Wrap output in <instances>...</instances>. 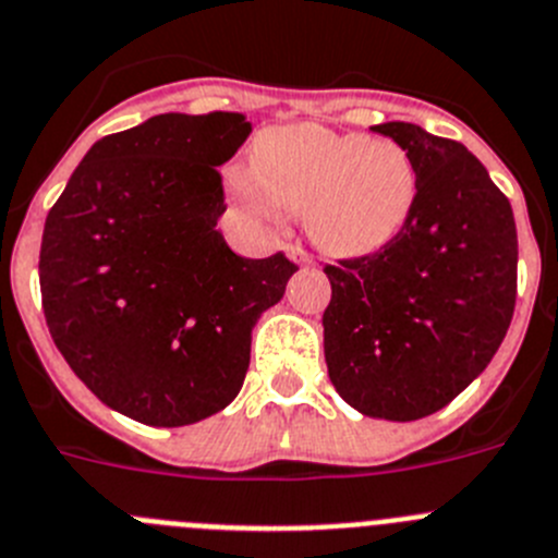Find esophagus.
Segmentation results:
<instances>
[{
  "mask_svg": "<svg viewBox=\"0 0 558 558\" xmlns=\"http://www.w3.org/2000/svg\"><path fill=\"white\" fill-rule=\"evenodd\" d=\"M286 253H289V258L298 260V264H311V255L305 253L300 244H289V247H286Z\"/></svg>",
  "mask_w": 558,
  "mask_h": 558,
  "instance_id": "1",
  "label": "esophagus"
}]
</instances>
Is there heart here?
I'll use <instances>...</instances> for the list:
<instances>
[{
  "label": "heart",
  "instance_id": "heart-1",
  "mask_svg": "<svg viewBox=\"0 0 558 558\" xmlns=\"http://www.w3.org/2000/svg\"><path fill=\"white\" fill-rule=\"evenodd\" d=\"M250 174L230 180L235 197L264 219L278 217V208L305 217L311 239L330 255H366L389 244L416 197L414 163L398 142L323 124L258 133Z\"/></svg>",
  "mask_w": 558,
  "mask_h": 558
}]
</instances>
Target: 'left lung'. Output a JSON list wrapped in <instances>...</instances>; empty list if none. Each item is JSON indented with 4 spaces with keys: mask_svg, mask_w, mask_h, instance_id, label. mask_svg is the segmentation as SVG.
<instances>
[{
    "mask_svg": "<svg viewBox=\"0 0 558 558\" xmlns=\"http://www.w3.org/2000/svg\"><path fill=\"white\" fill-rule=\"evenodd\" d=\"M373 130L409 153L414 208L378 253L325 264V364L355 411L411 423L445 409L498 353L517 300V228L464 144L409 122Z\"/></svg>",
    "mask_w": 558,
    "mask_h": 558,
    "instance_id": "left-lung-1",
    "label": "left lung"
}]
</instances>
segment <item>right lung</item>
I'll return each instance as SVG.
<instances>
[{
    "mask_svg": "<svg viewBox=\"0 0 558 558\" xmlns=\"http://www.w3.org/2000/svg\"><path fill=\"white\" fill-rule=\"evenodd\" d=\"M242 113H160L105 135L69 178L41 239L44 316L74 375L119 414L178 428L233 403L260 314L298 267L242 258L217 230V169Z\"/></svg>",
    "mask_w": 558,
    "mask_h": 558,
    "instance_id": "obj_1",
    "label": "right lung"
}]
</instances>
